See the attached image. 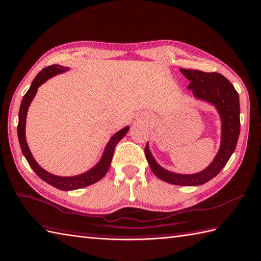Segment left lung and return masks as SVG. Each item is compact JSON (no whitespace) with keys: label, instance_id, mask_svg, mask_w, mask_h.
I'll list each match as a JSON object with an SVG mask.
<instances>
[{"label":"left lung","instance_id":"left-lung-1","mask_svg":"<svg viewBox=\"0 0 261 261\" xmlns=\"http://www.w3.org/2000/svg\"><path fill=\"white\" fill-rule=\"evenodd\" d=\"M183 75L190 81L189 90L193 94L208 101L217 108L223 121L222 145L208 168L194 175H179L167 171L156 164L150 151L145 147V156L153 174L167 183L181 186L201 185L209 181L217 175L237 147L240 135V101L239 94L227 78L218 72H204L201 70L180 69Z\"/></svg>","mask_w":261,"mask_h":261}]
</instances>
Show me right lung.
<instances>
[{
  "instance_id": "1",
  "label": "right lung",
  "mask_w": 261,
  "mask_h": 261,
  "mask_svg": "<svg viewBox=\"0 0 261 261\" xmlns=\"http://www.w3.org/2000/svg\"><path fill=\"white\" fill-rule=\"evenodd\" d=\"M66 70L67 68L65 67L59 66V65H52L44 68V69L39 71L38 75L34 78L32 86L29 87V90L27 91L26 94L23 95L20 109H19L18 139H19V143H20V147L24 158L27 159L29 166L32 167V169L35 171L39 178H42L44 181H46V183H48L59 190L70 191V190L86 188L88 185L94 184L96 181H99L102 177L107 174V171L109 169L110 164H111L112 155H114L115 147L118 142H119L122 137L126 135V133L128 132L129 127H125V128H122L121 130L116 133V134L111 137V140L109 141V143H108L105 153H103V156L99 164L85 174L80 175V176H73V177H59V176H54L52 174H48L47 171L42 169L41 167L37 165V162L34 160L31 151H29L28 145L26 143V139H24V124H26L27 110L33 100V97L36 94L38 86L43 84L45 81H47L50 77L57 75V73H61Z\"/></svg>"
}]
</instances>
